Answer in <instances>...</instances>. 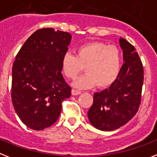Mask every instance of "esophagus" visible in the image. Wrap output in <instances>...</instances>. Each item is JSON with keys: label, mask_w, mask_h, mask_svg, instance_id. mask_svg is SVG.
Returning <instances> with one entry per match:
<instances>
[{"label": "esophagus", "mask_w": 157, "mask_h": 157, "mask_svg": "<svg viewBox=\"0 0 157 157\" xmlns=\"http://www.w3.org/2000/svg\"><path fill=\"white\" fill-rule=\"evenodd\" d=\"M81 92L79 91V90H72V95H79V94H81Z\"/></svg>", "instance_id": "obj_1"}]
</instances>
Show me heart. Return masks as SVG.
<instances>
[{
    "instance_id": "obj_1",
    "label": "heart",
    "mask_w": 157,
    "mask_h": 157,
    "mask_svg": "<svg viewBox=\"0 0 157 157\" xmlns=\"http://www.w3.org/2000/svg\"><path fill=\"white\" fill-rule=\"evenodd\" d=\"M121 52L116 46L102 42H90L79 46L76 56L66 53L61 60L63 74L74 80L85 67L86 73L79 77L73 85L79 89H88L98 84L99 88L112 85L121 68Z\"/></svg>"
}]
</instances>
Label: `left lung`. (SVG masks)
Instances as JSON below:
<instances>
[{
    "label": "left lung",
    "instance_id": "1",
    "mask_svg": "<svg viewBox=\"0 0 157 157\" xmlns=\"http://www.w3.org/2000/svg\"><path fill=\"white\" fill-rule=\"evenodd\" d=\"M124 63L116 81L108 89L94 94L88 118L97 129L110 132L129 122L138 111L144 84V67L136 48L119 39Z\"/></svg>",
    "mask_w": 157,
    "mask_h": 157
}]
</instances>
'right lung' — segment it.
<instances>
[{"instance_id":"1","label":"right lung","mask_w":157,"mask_h":157,"mask_svg":"<svg viewBox=\"0 0 157 157\" xmlns=\"http://www.w3.org/2000/svg\"><path fill=\"white\" fill-rule=\"evenodd\" d=\"M72 35L53 28L36 30L17 55L11 98L17 114L30 129L40 131L58 119L71 87L61 73V60Z\"/></svg>"}]
</instances>
